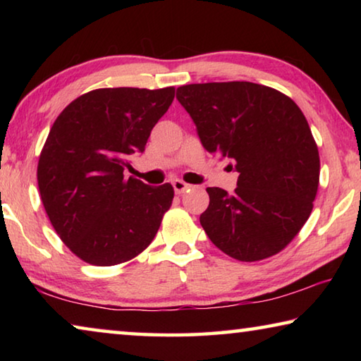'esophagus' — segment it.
<instances>
[{
	"mask_svg": "<svg viewBox=\"0 0 361 361\" xmlns=\"http://www.w3.org/2000/svg\"><path fill=\"white\" fill-rule=\"evenodd\" d=\"M172 186H173V189H175V192H176V194H183V192L186 191V189L191 188V186L188 185V183L181 181V180H173V181H172Z\"/></svg>",
	"mask_w": 361,
	"mask_h": 361,
	"instance_id": "esophagus-1",
	"label": "esophagus"
}]
</instances>
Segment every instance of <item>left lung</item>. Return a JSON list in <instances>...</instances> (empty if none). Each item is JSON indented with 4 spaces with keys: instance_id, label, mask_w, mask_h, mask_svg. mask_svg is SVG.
Segmentation results:
<instances>
[{
    "instance_id": "left-lung-1",
    "label": "left lung",
    "mask_w": 361,
    "mask_h": 361,
    "mask_svg": "<svg viewBox=\"0 0 361 361\" xmlns=\"http://www.w3.org/2000/svg\"><path fill=\"white\" fill-rule=\"evenodd\" d=\"M176 99L204 148L239 172L232 194L207 188L200 224L209 239L247 262L282 252L310 216L320 180L319 148L301 109L279 90L247 81L181 85Z\"/></svg>"
}]
</instances>
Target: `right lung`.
<instances>
[{
    "label": "right lung",
    "mask_w": 361,
    "mask_h": 361,
    "mask_svg": "<svg viewBox=\"0 0 361 361\" xmlns=\"http://www.w3.org/2000/svg\"><path fill=\"white\" fill-rule=\"evenodd\" d=\"M175 87L95 89L54 122L38 162L42 205L78 258L114 266L135 258L157 234L173 200L170 183L124 178L152 127L172 105Z\"/></svg>",
    "instance_id": "add662e5"
}]
</instances>
